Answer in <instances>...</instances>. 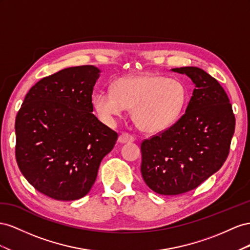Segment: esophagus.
<instances>
[{"instance_id":"esophagus-1","label":"esophagus","mask_w":250,"mask_h":250,"mask_svg":"<svg viewBox=\"0 0 250 250\" xmlns=\"http://www.w3.org/2000/svg\"><path fill=\"white\" fill-rule=\"evenodd\" d=\"M135 140L134 136L129 133H123L120 134V136L118 138V141L121 142V144H127V142H133Z\"/></svg>"}]
</instances>
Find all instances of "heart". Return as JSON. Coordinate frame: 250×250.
I'll use <instances>...</instances> for the list:
<instances>
[{
  "label": "heart",
  "instance_id": "b5f03b06",
  "mask_svg": "<svg viewBox=\"0 0 250 250\" xmlns=\"http://www.w3.org/2000/svg\"><path fill=\"white\" fill-rule=\"evenodd\" d=\"M188 102L182 82L159 75L121 77L114 91H101L93 97L97 113L106 121L133 109V117L142 130L159 132L179 118Z\"/></svg>",
  "mask_w": 250,
  "mask_h": 250
}]
</instances>
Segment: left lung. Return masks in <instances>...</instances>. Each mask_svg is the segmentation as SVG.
Returning a JSON list of instances; mask_svg holds the SVG:
<instances>
[{
	"instance_id": "8db88e82",
	"label": "left lung",
	"mask_w": 250,
	"mask_h": 250,
	"mask_svg": "<svg viewBox=\"0 0 250 250\" xmlns=\"http://www.w3.org/2000/svg\"><path fill=\"white\" fill-rule=\"evenodd\" d=\"M195 89L183 115L141 142V175L157 194L176 196L198 188L221 168L236 125L232 106L216 78L197 67L172 69Z\"/></svg>"
}]
</instances>
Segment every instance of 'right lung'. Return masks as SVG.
I'll return each instance as SVG.
<instances>
[{
	"label": "right lung",
	"mask_w": 250,
	"mask_h": 250,
	"mask_svg": "<svg viewBox=\"0 0 250 250\" xmlns=\"http://www.w3.org/2000/svg\"><path fill=\"white\" fill-rule=\"evenodd\" d=\"M98 68L62 69L28 92L16 118V159L41 194L59 201L81 199L118 134L92 114Z\"/></svg>",
	"instance_id": "obj_1"
}]
</instances>
